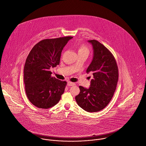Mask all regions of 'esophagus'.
Returning <instances> with one entry per match:
<instances>
[{
	"instance_id": "esophagus-1",
	"label": "esophagus",
	"mask_w": 146,
	"mask_h": 146,
	"mask_svg": "<svg viewBox=\"0 0 146 146\" xmlns=\"http://www.w3.org/2000/svg\"><path fill=\"white\" fill-rule=\"evenodd\" d=\"M76 84H75V83H74V82H68V86H74V85H75Z\"/></svg>"
}]
</instances>
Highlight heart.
I'll use <instances>...</instances> for the list:
<instances>
[{"label":"heart","instance_id":"1","mask_svg":"<svg viewBox=\"0 0 146 146\" xmlns=\"http://www.w3.org/2000/svg\"><path fill=\"white\" fill-rule=\"evenodd\" d=\"M78 54H86L88 56L90 53V50L89 48L86 45L82 44L79 47L78 49Z\"/></svg>","mask_w":146,"mask_h":146}]
</instances>
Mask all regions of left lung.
Listing matches in <instances>:
<instances>
[{
    "label": "left lung",
    "instance_id": "obj_1",
    "mask_svg": "<svg viewBox=\"0 0 146 146\" xmlns=\"http://www.w3.org/2000/svg\"><path fill=\"white\" fill-rule=\"evenodd\" d=\"M89 42L93 45L94 57L86 72H92L93 78L89 89L79 86L80 93L75 98L84 110L97 112L106 107L113 98L119 72L114 56L106 46L96 40Z\"/></svg>",
    "mask_w": 146,
    "mask_h": 146
}]
</instances>
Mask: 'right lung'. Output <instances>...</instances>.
<instances>
[{"instance_id":"right-lung-1","label":"right lung","mask_w":146,"mask_h":146,"mask_svg":"<svg viewBox=\"0 0 146 146\" xmlns=\"http://www.w3.org/2000/svg\"><path fill=\"white\" fill-rule=\"evenodd\" d=\"M72 36L44 39L30 51L24 68L25 93L38 108L56 105L64 93L67 82L51 76L50 69L59 65L61 52Z\"/></svg>"}]
</instances>
